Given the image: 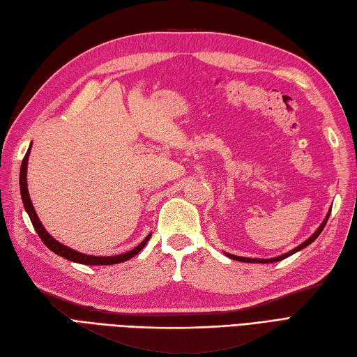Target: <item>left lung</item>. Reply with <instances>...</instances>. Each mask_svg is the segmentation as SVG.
<instances>
[{
  "label": "left lung",
  "mask_w": 357,
  "mask_h": 357,
  "mask_svg": "<svg viewBox=\"0 0 357 357\" xmlns=\"http://www.w3.org/2000/svg\"><path fill=\"white\" fill-rule=\"evenodd\" d=\"M330 212H331V211H328L326 220H324V221H322V225H321L318 229H316V232L310 236V238L305 240L303 244H299L298 248H295L293 250H290V252H287V253H284V255H281V257H276V258H267V259H258V258H243V257H236V255H231V253H226V255H227L229 258H232V259L243 261V263H261V264H266V263H276V261H281V259H284V258H287V257L293 255V253H295V252H298V250H301V249L307 248L308 244H312L316 238H318L319 234L322 232V229L326 227V225H327V220H328V217H330Z\"/></svg>",
  "instance_id": "1"
}]
</instances>
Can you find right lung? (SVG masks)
I'll list each match as a JSON object with an SVG mask.
<instances>
[{
  "mask_svg": "<svg viewBox=\"0 0 357 357\" xmlns=\"http://www.w3.org/2000/svg\"><path fill=\"white\" fill-rule=\"evenodd\" d=\"M29 154H30V148L27 154L24 155L22 163H21V172H20V189H21V199H22V204L24 209L27 211L31 225H33L35 231L38 232L39 238L43 240V243L49 248L52 252L56 253L59 257H64L66 259L73 261V263H79V264H89V266H109V264H119L123 263V261H128L130 258H132L134 255L145 248V244L148 243V240L151 238V234H149L146 238L142 241L139 245H136L132 250L126 252V253H121V255H114V257H93V255H85V253L76 252L73 249L67 248V245L61 244L59 241H56L53 236L45 231L41 221H39L36 212L33 209V204H31L30 195H29V189H27V162H29Z\"/></svg>",
  "mask_w": 357,
  "mask_h": 357,
  "instance_id": "obj_1",
  "label": "right lung"
}]
</instances>
